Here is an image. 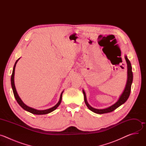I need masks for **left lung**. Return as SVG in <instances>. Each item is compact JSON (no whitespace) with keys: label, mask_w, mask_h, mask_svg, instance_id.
Listing matches in <instances>:
<instances>
[{"label":"left lung","mask_w":146,"mask_h":146,"mask_svg":"<svg viewBox=\"0 0 146 146\" xmlns=\"http://www.w3.org/2000/svg\"><path fill=\"white\" fill-rule=\"evenodd\" d=\"M125 59L126 60L127 64V84L125 88L124 89V91H123L122 94L121 95L120 97L119 98L118 100L117 101L116 103H115L114 105H111V106L106 108V109H95L92 107H91L87 102V97H86V94L84 90H82L83 94H84V102L86 105L88 107V108L91 110L92 111L97 113V114H104V113H108L111 112L115 110L117 108H118L119 106L122 105V104H123L125 102L127 99H128L130 93H131V86H132V83L133 81V73L132 71V66H131V64L129 61V60L128 59L127 56L125 55Z\"/></svg>","instance_id":"8db88e82"}]
</instances>
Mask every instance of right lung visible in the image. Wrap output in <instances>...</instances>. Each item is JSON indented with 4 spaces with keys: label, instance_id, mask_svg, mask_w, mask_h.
Wrapping results in <instances>:
<instances>
[{
    "label": "right lung",
    "instance_id": "right-lung-1",
    "mask_svg": "<svg viewBox=\"0 0 146 146\" xmlns=\"http://www.w3.org/2000/svg\"><path fill=\"white\" fill-rule=\"evenodd\" d=\"M20 58L18 59L15 63L14 64V68H13V73H12V74H11V87H12V89H13V94H14V97L17 100V102H18V103L19 105V106L21 107L23 109H24L25 110L27 111H29L32 114H36V115H42V114H48L52 111H53L54 110H55L58 106L59 105H60V103L61 102V100H62V94H63L64 92V91L62 92L61 94H60V98H59V102L57 103V104L56 105H55L54 107L50 108V109H47V110H36L35 109H33V108H30L28 106H27L22 101V100L21 99V98H19V96H18V94H17V92L16 91V88H15V84H14V73H15V66H16V64L17 63L18 60Z\"/></svg>",
    "mask_w": 146,
    "mask_h": 146
}]
</instances>
